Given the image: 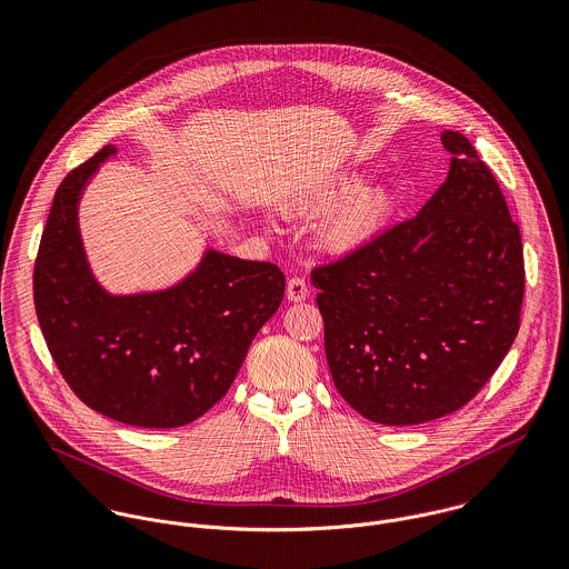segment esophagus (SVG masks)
Instances as JSON below:
<instances>
[{
	"label": "esophagus",
	"instance_id": "esophagus-1",
	"mask_svg": "<svg viewBox=\"0 0 569 569\" xmlns=\"http://www.w3.org/2000/svg\"><path fill=\"white\" fill-rule=\"evenodd\" d=\"M307 296H309V287H307L305 278H291L287 282V298L291 302H302V300H307Z\"/></svg>",
	"mask_w": 569,
	"mask_h": 569
}]
</instances>
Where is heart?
I'll return each mask as SVG.
<instances>
[{
	"mask_svg": "<svg viewBox=\"0 0 569 569\" xmlns=\"http://www.w3.org/2000/svg\"><path fill=\"white\" fill-rule=\"evenodd\" d=\"M370 172L348 168L307 186L287 201V208L302 214H326L320 226V243L326 251L346 256L361 251L383 237L397 210L399 194L386 183H368Z\"/></svg>",
	"mask_w": 569,
	"mask_h": 569,
	"instance_id": "b5f03b06",
	"label": "heart"
}]
</instances>
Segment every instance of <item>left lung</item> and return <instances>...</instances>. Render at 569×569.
I'll list each match as a JSON object with an SVG mask.
<instances>
[{
  "label": "left lung",
  "mask_w": 569,
  "mask_h": 569,
  "mask_svg": "<svg viewBox=\"0 0 569 569\" xmlns=\"http://www.w3.org/2000/svg\"><path fill=\"white\" fill-rule=\"evenodd\" d=\"M440 140L449 174L422 210L311 273L332 383L379 425L467 406L519 330V228L476 147L458 131Z\"/></svg>",
  "instance_id": "left-lung-1"
}]
</instances>
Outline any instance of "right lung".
<instances>
[{
  "label": "right lung",
  "instance_id": "add662e5",
  "mask_svg": "<svg viewBox=\"0 0 569 569\" xmlns=\"http://www.w3.org/2000/svg\"><path fill=\"white\" fill-rule=\"evenodd\" d=\"M107 144L59 186L34 262V309L68 386L93 411L133 427L172 429L219 403L251 339L278 311L284 273L271 262L206 249L194 271L162 291L109 293L79 228L82 190Z\"/></svg>",
  "mask_w": 569,
  "mask_h": 569
}]
</instances>
